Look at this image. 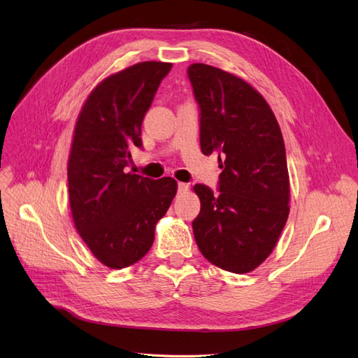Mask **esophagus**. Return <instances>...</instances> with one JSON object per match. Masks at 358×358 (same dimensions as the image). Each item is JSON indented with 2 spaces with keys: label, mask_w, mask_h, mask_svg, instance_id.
Segmentation results:
<instances>
[{
  "label": "esophagus",
  "mask_w": 358,
  "mask_h": 358,
  "mask_svg": "<svg viewBox=\"0 0 358 358\" xmlns=\"http://www.w3.org/2000/svg\"><path fill=\"white\" fill-rule=\"evenodd\" d=\"M189 189V184H186V182H178V192L181 193V192H186Z\"/></svg>",
  "instance_id": "1"
}]
</instances>
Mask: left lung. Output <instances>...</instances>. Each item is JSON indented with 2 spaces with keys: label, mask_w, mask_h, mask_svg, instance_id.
<instances>
[{
  "label": "left lung",
  "mask_w": 358,
  "mask_h": 358,
  "mask_svg": "<svg viewBox=\"0 0 358 358\" xmlns=\"http://www.w3.org/2000/svg\"><path fill=\"white\" fill-rule=\"evenodd\" d=\"M187 73L201 109L202 153L217 155L222 169L218 193L193 187L201 199L194 239L214 266L249 273L273 252L289 215L282 131L268 103L242 78L203 63Z\"/></svg>",
  "instance_id": "left-lung-1"
}]
</instances>
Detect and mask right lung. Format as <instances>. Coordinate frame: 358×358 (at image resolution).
<instances>
[{
    "instance_id": "obj_1",
    "label": "right lung",
    "mask_w": 358,
    "mask_h": 358,
    "mask_svg": "<svg viewBox=\"0 0 358 358\" xmlns=\"http://www.w3.org/2000/svg\"><path fill=\"white\" fill-rule=\"evenodd\" d=\"M172 64L141 62L113 73L91 91L75 125L68 162L75 227L101 264L115 270L140 261L155 241L177 193L171 177L125 172L131 149L143 148L141 124Z\"/></svg>"
}]
</instances>
